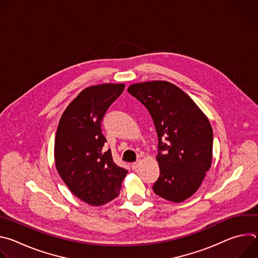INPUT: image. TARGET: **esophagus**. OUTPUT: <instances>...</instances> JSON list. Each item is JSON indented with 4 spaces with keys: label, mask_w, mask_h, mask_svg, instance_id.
<instances>
[{
    "label": "esophagus",
    "mask_w": 258,
    "mask_h": 258,
    "mask_svg": "<svg viewBox=\"0 0 258 258\" xmlns=\"http://www.w3.org/2000/svg\"><path fill=\"white\" fill-rule=\"evenodd\" d=\"M140 161H137V162H134V163H132V169L133 170H136L138 167H139V165H140Z\"/></svg>",
    "instance_id": "1"
}]
</instances>
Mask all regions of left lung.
Segmentation results:
<instances>
[{"instance_id": "left-lung-1", "label": "left lung", "mask_w": 258, "mask_h": 258, "mask_svg": "<svg viewBox=\"0 0 258 258\" xmlns=\"http://www.w3.org/2000/svg\"><path fill=\"white\" fill-rule=\"evenodd\" d=\"M127 92L148 109L158 136L160 176L154 193L175 203L187 200L200 188L212 162L213 132L207 116L169 82L137 83Z\"/></svg>"}]
</instances>
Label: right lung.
Segmentation results:
<instances>
[{"label":"right lung","instance_id":"1","mask_svg":"<svg viewBox=\"0 0 258 258\" xmlns=\"http://www.w3.org/2000/svg\"><path fill=\"white\" fill-rule=\"evenodd\" d=\"M124 84H102L83 90L60 118L54 147L58 173L69 190L92 206L119 195L127 170L106 150L101 121L108 107L123 92Z\"/></svg>","mask_w":258,"mask_h":258}]
</instances>
